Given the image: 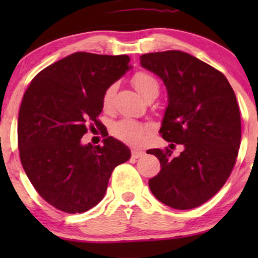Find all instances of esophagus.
Here are the masks:
<instances>
[{
	"label": "esophagus",
	"mask_w": 258,
	"mask_h": 258,
	"mask_svg": "<svg viewBox=\"0 0 258 258\" xmlns=\"http://www.w3.org/2000/svg\"><path fill=\"white\" fill-rule=\"evenodd\" d=\"M144 156V151H141V150H132V157L133 158H140Z\"/></svg>",
	"instance_id": "esophagus-1"
}]
</instances>
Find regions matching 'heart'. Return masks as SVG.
<instances>
[{"label": "heart", "instance_id": "obj_1", "mask_svg": "<svg viewBox=\"0 0 258 258\" xmlns=\"http://www.w3.org/2000/svg\"><path fill=\"white\" fill-rule=\"evenodd\" d=\"M133 84L135 86L136 90L146 97L151 91H158V82L153 75L146 72L136 73L133 77ZM116 93V84H111L105 89L103 97H102V103L104 108H109L111 105L112 98ZM144 133L146 128L141 123L134 121V119H122V121L116 122L111 128V134L116 139H118L122 142L137 146L141 144L144 140Z\"/></svg>", "mask_w": 258, "mask_h": 258}]
</instances>
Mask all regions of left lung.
<instances>
[{"label":"left lung","mask_w":258,"mask_h":258,"mask_svg":"<svg viewBox=\"0 0 258 258\" xmlns=\"http://www.w3.org/2000/svg\"><path fill=\"white\" fill-rule=\"evenodd\" d=\"M140 59L167 88L162 137L184 147L177 157L169 149L147 151L161 163L149 188L174 209L200 207L224 185L237 157L241 114L234 90L221 72L186 52H151Z\"/></svg>","instance_id":"1"}]
</instances>
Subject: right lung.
<instances>
[{"instance_id": "obj_1", "label": "right lung", "mask_w": 258, "mask_h": 258, "mask_svg": "<svg viewBox=\"0 0 258 258\" xmlns=\"http://www.w3.org/2000/svg\"><path fill=\"white\" fill-rule=\"evenodd\" d=\"M126 55L75 52L37 74L23 96L17 139L21 163L40 196L56 209L84 213L101 202L115 167L132 156L121 141L82 144L97 121L105 89L132 68Z\"/></svg>"}]
</instances>
